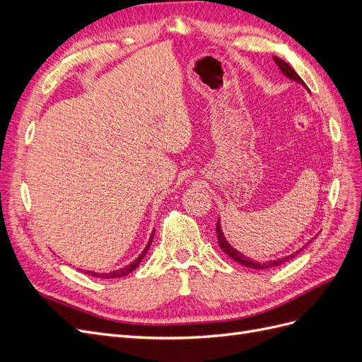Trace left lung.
<instances>
[{"mask_svg":"<svg viewBox=\"0 0 362 362\" xmlns=\"http://www.w3.org/2000/svg\"><path fill=\"white\" fill-rule=\"evenodd\" d=\"M273 60H275V63L278 64V68L281 69V72H282L284 75L287 76V78H290V80H293V81H296V83H299V84H302V86L305 87V83L302 81L300 76H299L298 74H296V71L290 66L288 63L281 60L279 57H273ZM216 233H217L218 246H221V249L225 252V254H226L229 258H233L234 261L240 262V264H243L245 267H249V269H272V267L281 266V264H284V262H287V261H290L291 258H294L296 255L299 254L300 250L305 249V246H302L299 250L293 252L291 255H286V257L278 258V259H270V261H261V262H259V261H254V259H250L249 257L243 255L242 252H238L237 249H234L231 245H229V243L226 242V238H225L223 231H222V226H221V218H218L217 223H216ZM308 243H311V242H308ZM308 243H306V245H308Z\"/></svg>","mask_w":362,"mask_h":362,"instance_id":"1","label":"left lung"}]
</instances>
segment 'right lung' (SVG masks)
<instances>
[{
  "label": "right lung",
  "instance_id": "1",
  "mask_svg": "<svg viewBox=\"0 0 362 362\" xmlns=\"http://www.w3.org/2000/svg\"><path fill=\"white\" fill-rule=\"evenodd\" d=\"M154 233H156V229L154 231H152V234H151V238H149V242H148V245H146V247L144 249V252H141V254L131 262V264H128V266H125V267H122V269H119V270H115V272H110V273H96V272H90V270H83L84 273H87V275H90V276H95V278H104V279H113V278H122V276H127L128 273H131L133 270H136V267L140 264V261L145 258V255H146V252H148V249H149V246H151V243H152V238H154Z\"/></svg>",
  "mask_w": 362,
  "mask_h": 362
}]
</instances>
